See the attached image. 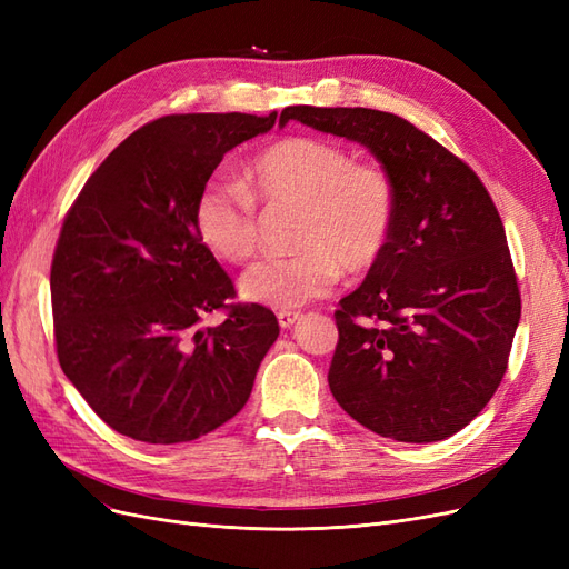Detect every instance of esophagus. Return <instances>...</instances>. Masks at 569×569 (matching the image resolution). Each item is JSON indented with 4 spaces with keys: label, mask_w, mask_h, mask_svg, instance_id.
I'll return each mask as SVG.
<instances>
[{
    "label": "esophagus",
    "mask_w": 569,
    "mask_h": 569,
    "mask_svg": "<svg viewBox=\"0 0 569 569\" xmlns=\"http://www.w3.org/2000/svg\"><path fill=\"white\" fill-rule=\"evenodd\" d=\"M297 320H299V313H297V311H280V313H278L280 327H291Z\"/></svg>",
    "instance_id": "34e87169"
}]
</instances>
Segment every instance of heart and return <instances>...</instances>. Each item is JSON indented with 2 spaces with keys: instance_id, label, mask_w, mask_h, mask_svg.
I'll return each mask as SVG.
<instances>
[{
  "instance_id": "b5f03b06",
  "label": "heart",
  "mask_w": 569,
  "mask_h": 569,
  "mask_svg": "<svg viewBox=\"0 0 569 569\" xmlns=\"http://www.w3.org/2000/svg\"><path fill=\"white\" fill-rule=\"evenodd\" d=\"M249 189L209 182L194 201V230L216 258L242 263L258 244L253 199L299 206L291 256H270L239 278V295L270 308H297L325 297L339 270L363 272L380 261L396 220V189L382 168L356 163L347 149L289 137L258 153Z\"/></svg>"
}]
</instances>
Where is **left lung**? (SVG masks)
Masks as SVG:
<instances>
[{
    "label": "left lung",
    "instance_id": "1",
    "mask_svg": "<svg viewBox=\"0 0 569 569\" xmlns=\"http://www.w3.org/2000/svg\"><path fill=\"white\" fill-rule=\"evenodd\" d=\"M289 120L363 144L396 189L389 244L335 313L332 396L380 437L456 435L501 385L520 322L489 192L470 166L393 113L287 107L280 126Z\"/></svg>",
    "mask_w": 569,
    "mask_h": 569
}]
</instances>
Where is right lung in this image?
Instances as JSON below:
<instances>
[{
	"mask_svg": "<svg viewBox=\"0 0 569 569\" xmlns=\"http://www.w3.org/2000/svg\"><path fill=\"white\" fill-rule=\"evenodd\" d=\"M274 118L153 120L109 153L66 216L49 278L59 363L134 441H192L234 418L280 335L258 303L201 327L234 287L194 230V201L222 157Z\"/></svg>",
	"mask_w": 569,
	"mask_h": 569,
	"instance_id": "1",
	"label": "right lung"
}]
</instances>
